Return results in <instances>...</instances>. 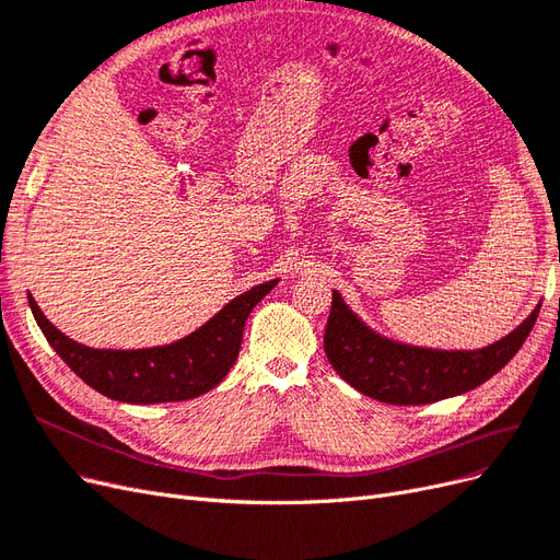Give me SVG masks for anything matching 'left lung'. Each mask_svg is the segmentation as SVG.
Instances as JSON below:
<instances>
[{"mask_svg": "<svg viewBox=\"0 0 560 560\" xmlns=\"http://www.w3.org/2000/svg\"><path fill=\"white\" fill-rule=\"evenodd\" d=\"M539 310L495 345L479 351H430L395 345L360 323L332 293L323 347L337 374L368 398L388 405H425L472 390L502 370L530 335Z\"/></svg>", "mask_w": 560, "mask_h": 560, "instance_id": "left-lung-1", "label": "left lung"}]
</instances>
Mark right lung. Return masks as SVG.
<instances>
[{"instance_id": "add662e5", "label": "right lung", "mask_w": 560, "mask_h": 560, "mask_svg": "<svg viewBox=\"0 0 560 560\" xmlns=\"http://www.w3.org/2000/svg\"><path fill=\"white\" fill-rule=\"evenodd\" d=\"M275 285L250 288L176 345L139 351L83 347L52 326L32 295L27 300L48 345L90 388L118 402L155 405L190 400L219 386L240 355L248 314Z\"/></svg>"}]
</instances>
